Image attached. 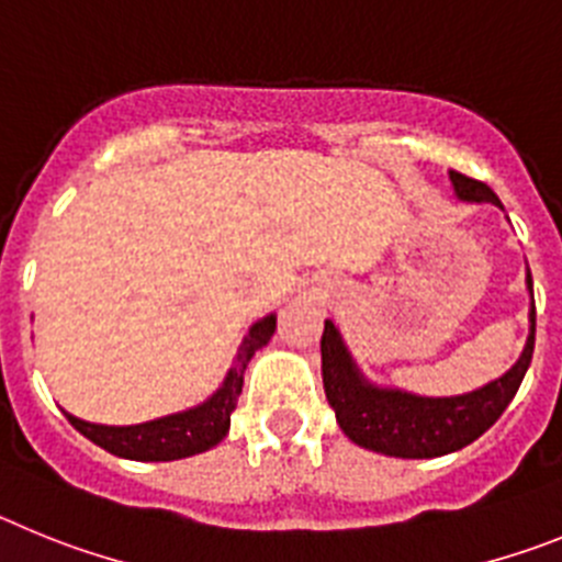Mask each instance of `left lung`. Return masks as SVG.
Returning a JSON list of instances; mask_svg holds the SVG:
<instances>
[{"mask_svg":"<svg viewBox=\"0 0 562 562\" xmlns=\"http://www.w3.org/2000/svg\"><path fill=\"white\" fill-rule=\"evenodd\" d=\"M450 182L461 200L493 202L504 207L493 188H486L484 182L467 173L450 171ZM526 281L532 290V276ZM529 321H532V335L513 369L473 394L450 396V400H428V396L369 385L355 369L340 340V331L331 321H326L324 337H321V355H324L321 369H324L326 400L335 408L337 425L360 448L396 456V459H436V456L467 448L470 441L493 428L506 405L518 394L535 351V306L529 312Z\"/></svg>","mask_w":562,"mask_h":562,"instance_id":"8db88e82","label":"left lung"}]
</instances>
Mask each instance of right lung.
I'll return each mask as SVG.
<instances>
[{"instance_id": "right-lung-1", "label": "right lung", "mask_w": 562, "mask_h": 562, "mask_svg": "<svg viewBox=\"0 0 562 562\" xmlns=\"http://www.w3.org/2000/svg\"><path fill=\"white\" fill-rule=\"evenodd\" d=\"M272 331H276V317L272 315L252 326L250 335L241 342V349H238L233 369L227 371L225 382H222V389L211 400L202 402L200 408L146 422V425H132V428H106V425H92V422L67 414L69 425L78 434L87 436L89 441H95L98 448L109 450L112 456H121V459L173 461L205 453L213 445H220L231 430V414L236 408L241 385H245L247 362L261 346H267Z\"/></svg>"}]
</instances>
